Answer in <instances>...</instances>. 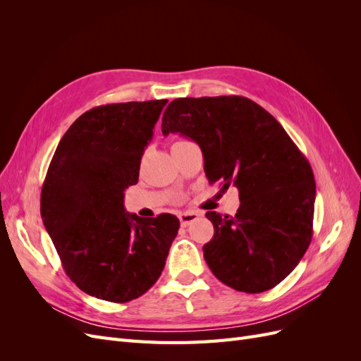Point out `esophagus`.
Wrapping results in <instances>:
<instances>
[{
    "label": "esophagus",
    "mask_w": 361,
    "mask_h": 361,
    "mask_svg": "<svg viewBox=\"0 0 361 361\" xmlns=\"http://www.w3.org/2000/svg\"><path fill=\"white\" fill-rule=\"evenodd\" d=\"M199 218V214L197 212H183L179 215V220H180V224L183 227L190 226L192 221H195Z\"/></svg>",
    "instance_id": "obj_1"
}]
</instances>
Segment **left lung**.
Instances as JSON below:
<instances>
[{
	"instance_id": "left-lung-1",
	"label": "left lung",
	"mask_w": 361,
	"mask_h": 361,
	"mask_svg": "<svg viewBox=\"0 0 361 361\" xmlns=\"http://www.w3.org/2000/svg\"><path fill=\"white\" fill-rule=\"evenodd\" d=\"M195 141L209 183L239 191L236 215L206 212L214 238L203 245L212 274L247 293L285 280L312 241L316 183L309 161L283 126L243 96L179 97L162 116V134Z\"/></svg>"
}]
</instances>
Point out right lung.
Returning <instances> with one entry per match:
<instances>
[{
    "instance_id": "add662e5",
    "label": "right lung",
    "mask_w": 361,
    "mask_h": 361,
    "mask_svg": "<svg viewBox=\"0 0 361 361\" xmlns=\"http://www.w3.org/2000/svg\"><path fill=\"white\" fill-rule=\"evenodd\" d=\"M169 101L110 104L75 120L52 157L40 215L69 279L111 302L141 297L159 279L179 231L171 214L125 211V190Z\"/></svg>"
}]
</instances>
